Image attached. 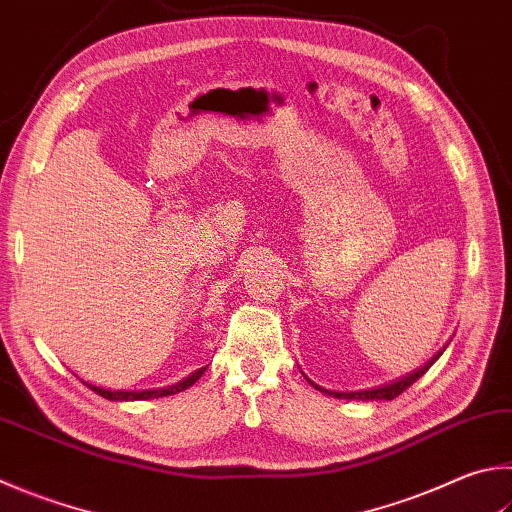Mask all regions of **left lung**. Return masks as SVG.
Here are the masks:
<instances>
[{"mask_svg": "<svg viewBox=\"0 0 512 512\" xmlns=\"http://www.w3.org/2000/svg\"><path fill=\"white\" fill-rule=\"evenodd\" d=\"M448 347V345H445ZM445 347L443 349H439L434 353V356L425 362L423 367H418V369H414L412 374H405V376H401L398 380H392V383H385V385H378V387H371V389H360V392H329V389H324V387H320V385H315L313 380H309V383L318 389V392H322V394H327V396H333V398H347V401H394V398L398 396V394H403L407 387L410 385H414L418 378H421L427 369H430L436 360H439V356L441 353L445 351Z\"/></svg>", "mask_w": 512, "mask_h": 512, "instance_id": "left-lung-1", "label": "left lung"}]
</instances>
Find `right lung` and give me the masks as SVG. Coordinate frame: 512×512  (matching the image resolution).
I'll use <instances>...</instances> for the list:
<instances>
[{
  "mask_svg": "<svg viewBox=\"0 0 512 512\" xmlns=\"http://www.w3.org/2000/svg\"><path fill=\"white\" fill-rule=\"evenodd\" d=\"M206 369L208 367H201V369L194 371V374L181 378L179 383H174V385L159 387V389H141V392H125V389H105V387H96V385H91V383H85V380H82V383H85L91 389V392H96L102 398H107V401H150V398L172 396V394L183 392V389L192 387L203 376V371H206Z\"/></svg>",
  "mask_w": 512,
  "mask_h": 512,
  "instance_id": "right-lung-1",
  "label": "right lung"
}]
</instances>
